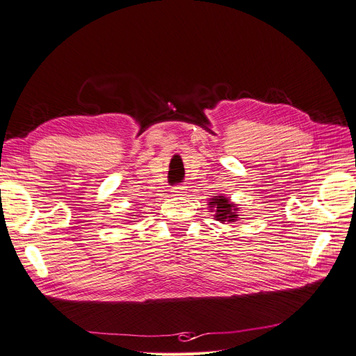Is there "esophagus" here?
I'll list each match as a JSON object with an SVG mask.
<instances>
[{
	"label": "esophagus",
	"instance_id": "esophagus-1",
	"mask_svg": "<svg viewBox=\"0 0 356 356\" xmlns=\"http://www.w3.org/2000/svg\"><path fill=\"white\" fill-rule=\"evenodd\" d=\"M172 193H174V196H184L186 195V187H174L172 188Z\"/></svg>",
	"mask_w": 356,
	"mask_h": 356
}]
</instances>
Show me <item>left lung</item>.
I'll use <instances>...</instances> for the list:
<instances>
[{"label":"left lung","mask_w":356,"mask_h":356,"mask_svg":"<svg viewBox=\"0 0 356 356\" xmlns=\"http://www.w3.org/2000/svg\"><path fill=\"white\" fill-rule=\"evenodd\" d=\"M209 212H213V218L220 222H234L239 218V204L233 203L224 195L212 196L208 202Z\"/></svg>","instance_id":"obj_1"}]
</instances>
